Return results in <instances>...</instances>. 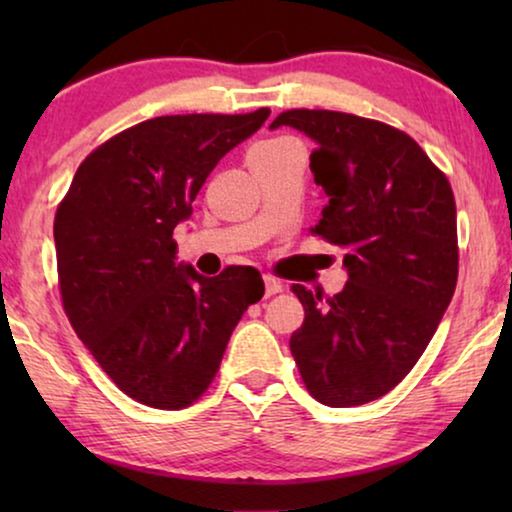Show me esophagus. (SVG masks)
<instances>
[{
  "label": "esophagus",
  "mask_w": 512,
  "mask_h": 512,
  "mask_svg": "<svg viewBox=\"0 0 512 512\" xmlns=\"http://www.w3.org/2000/svg\"><path fill=\"white\" fill-rule=\"evenodd\" d=\"M263 282H265V296H275V293H282V282H279V279H275V277H270V275H265L263 277Z\"/></svg>",
  "instance_id": "esophagus-1"
}]
</instances>
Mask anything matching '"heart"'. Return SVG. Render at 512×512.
Masks as SVG:
<instances>
[{
  "label": "heart",
  "instance_id": "obj_1",
  "mask_svg": "<svg viewBox=\"0 0 512 512\" xmlns=\"http://www.w3.org/2000/svg\"><path fill=\"white\" fill-rule=\"evenodd\" d=\"M286 142H291V139L289 137H277V139H268V142H263L258 146H279V144H286Z\"/></svg>",
  "mask_w": 512,
  "mask_h": 512
}]
</instances>
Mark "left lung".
<instances>
[{"label": "left lung", "instance_id": "8db88e82", "mask_svg": "<svg viewBox=\"0 0 512 512\" xmlns=\"http://www.w3.org/2000/svg\"><path fill=\"white\" fill-rule=\"evenodd\" d=\"M317 142L314 184L326 205L312 235L347 251L335 296L293 284L305 321L291 354L319 403L352 408L389 394L424 354L457 289V205L450 181L415 139L345 111L289 109Z\"/></svg>", "mask_w": 512, "mask_h": 512}]
</instances>
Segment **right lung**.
<instances>
[{"instance_id": "right-lung-1", "label": "right lung", "mask_w": 512, "mask_h": 512, "mask_svg": "<svg viewBox=\"0 0 512 512\" xmlns=\"http://www.w3.org/2000/svg\"><path fill=\"white\" fill-rule=\"evenodd\" d=\"M251 114L158 116L86 156L55 212L62 307L123 394L181 410L219 373L230 333L263 298L261 272L202 277L177 265L174 228L226 153L261 128Z\"/></svg>"}]
</instances>
